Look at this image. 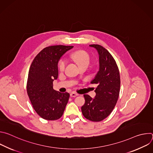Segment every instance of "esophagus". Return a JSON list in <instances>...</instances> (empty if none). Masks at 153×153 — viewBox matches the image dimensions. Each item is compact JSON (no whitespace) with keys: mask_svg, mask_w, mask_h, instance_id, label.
I'll return each instance as SVG.
<instances>
[{"mask_svg":"<svg viewBox=\"0 0 153 153\" xmlns=\"http://www.w3.org/2000/svg\"><path fill=\"white\" fill-rule=\"evenodd\" d=\"M79 96V94H77V93H74V92H73V93H71L70 94V96H71V97H76V96Z\"/></svg>","mask_w":153,"mask_h":153,"instance_id":"34e87169","label":"esophagus"}]
</instances>
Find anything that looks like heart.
I'll use <instances>...</instances> for the list:
<instances>
[{"label":"heart","mask_w":153,"mask_h":153,"mask_svg":"<svg viewBox=\"0 0 153 153\" xmlns=\"http://www.w3.org/2000/svg\"><path fill=\"white\" fill-rule=\"evenodd\" d=\"M71 57L79 64L80 67L83 65H89L90 62V57L89 54L83 50H77L74 51L71 54ZM67 63V61L65 59H62L59 61L58 66L60 71H64Z\"/></svg>","instance_id":"heart-1"}]
</instances>
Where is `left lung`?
Returning a JSON list of instances; mask_svg holds the SVG:
<instances>
[{"instance_id":"obj_1","label":"left lung","mask_w":153,"mask_h":153,"mask_svg":"<svg viewBox=\"0 0 153 153\" xmlns=\"http://www.w3.org/2000/svg\"><path fill=\"white\" fill-rule=\"evenodd\" d=\"M99 57V70L91 83L97 85L94 98L84 94L85 103L81 110L83 116L93 122L103 120L111 114L117 102L120 79L116 62L111 54L99 45H90Z\"/></svg>"}]
</instances>
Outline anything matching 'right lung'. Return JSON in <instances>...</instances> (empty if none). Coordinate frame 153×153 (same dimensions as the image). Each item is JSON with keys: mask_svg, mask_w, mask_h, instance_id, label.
Segmentation results:
<instances>
[{"mask_svg": "<svg viewBox=\"0 0 153 153\" xmlns=\"http://www.w3.org/2000/svg\"><path fill=\"white\" fill-rule=\"evenodd\" d=\"M73 46L54 45L43 49L34 59L28 73L27 90L36 112L48 120L59 119L63 114L70 94L53 89L58 77V62Z\"/></svg>", "mask_w": 153, "mask_h": 153, "instance_id": "obj_1", "label": "right lung"}]
</instances>
